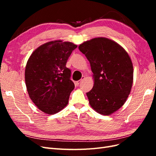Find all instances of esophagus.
<instances>
[{
  "instance_id": "34e87169",
  "label": "esophagus",
  "mask_w": 156,
  "mask_h": 156,
  "mask_svg": "<svg viewBox=\"0 0 156 156\" xmlns=\"http://www.w3.org/2000/svg\"><path fill=\"white\" fill-rule=\"evenodd\" d=\"M84 77H82V79H81V80H80V81H78L75 82V85H76V86H79V84L81 83L82 82L83 80H84Z\"/></svg>"
}]
</instances>
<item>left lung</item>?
I'll use <instances>...</instances> for the list:
<instances>
[{"mask_svg":"<svg viewBox=\"0 0 156 156\" xmlns=\"http://www.w3.org/2000/svg\"><path fill=\"white\" fill-rule=\"evenodd\" d=\"M91 66L94 84L87 93L90 106L109 115L123 105L133 80V64L126 50L115 41L96 37L79 46Z\"/></svg>","mask_w":156,"mask_h":156,"instance_id":"8db88e82","label":"left lung"}]
</instances>
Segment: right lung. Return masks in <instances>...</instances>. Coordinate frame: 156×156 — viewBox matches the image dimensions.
<instances>
[{"mask_svg":"<svg viewBox=\"0 0 156 156\" xmlns=\"http://www.w3.org/2000/svg\"><path fill=\"white\" fill-rule=\"evenodd\" d=\"M77 47L69 41H49L37 48L27 61L25 78L28 94L46 114H55L68 105L75 85L66 65Z\"/></svg>","mask_w":156,"mask_h":156,"instance_id":"1","label":"right lung"}]
</instances>
